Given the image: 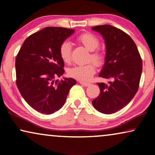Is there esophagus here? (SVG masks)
I'll list each match as a JSON object with an SVG mask.
<instances>
[{"label": "esophagus", "instance_id": "34e87169", "mask_svg": "<svg viewBox=\"0 0 155 155\" xmlns=\"http://www.w3.org/2000/svg\"><path fill=\"white\" fill-rule=\"evenodd\" d=\"M79 82L81 84H82V85H84V87H88V86L90 85V83H89V82H82V81H80Z\"/></svg>", "mask_w": 155, "mask_h": 155}]
</instances>
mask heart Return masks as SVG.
Listing matches in <instances>:
<instances>
[{
    "label": "heart",
    "instance_id": "b5f03b06",
    "mask_svg": "<svg viewBox=\"0 0 155 155\" xmlns=\"http://www.w3.org/2000/svg\"><path fill=\"white\" fill-rule=\"evenodd\" d=\"M78 41L80 42L87 49L92 51L90 59L97 65H101L104 60V53L96 50L99 45L98 38L91 33H83L78 37ZM71 44L69 41H63L59 48L60 57L65 63H68L71 58ZM96 71V66L93 63L82 65H74L68 69V74L75 79L86 81L90 80Z\"/></svg>",
    "mask_w": 155,
    "mask_h": 155
}]
</instances>
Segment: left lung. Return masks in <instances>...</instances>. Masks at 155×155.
<instances>
[{
	"label": "left lung",
	"instance_id": "left-lung-1",
	"mask_svg": "<svg viewBox=\"0 0 155 155\" xmlns=\"http://www.w3.org/2000/svg\"><path fill=\"white\" fill-rule=\"evenodd\" d=\"M92 29L100 34L105 41L104 64L99 76L113 80L109 84L97 83L100 94L92 103L98 111L111 114L128 104L136 94L143 63L135 42L124 31L109 25Z\"/></svg>",
	"mask_w": 155,
	"mask_h": 155
}]
</instances>
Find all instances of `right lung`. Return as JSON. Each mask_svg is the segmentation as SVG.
<instances>
[{"instance_id": "add662e5", "label": "right lung", "mask_w": 155, "mask_h": 155, "mask_svg": "<svg viewBox=\"0 0 155 155\" xmlns=\"http://www.w3.org/2000/svg\"><path fill=\"white\" fill-rule=\"evenodd\" d=\"M74 29L48 27L27 37L17 55L16 84L21 95L31 108L41 114H51L64 105L76 80L65 78L64 62L59 48Z\"/></svg>"}]
</instances>
